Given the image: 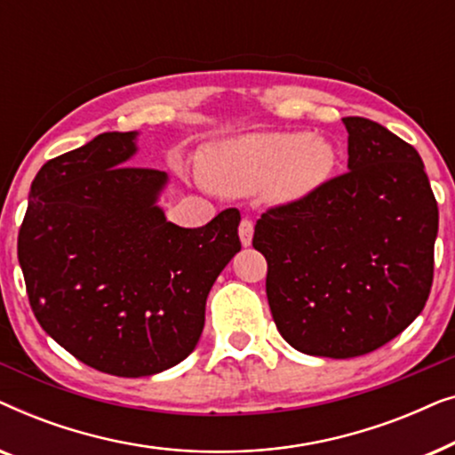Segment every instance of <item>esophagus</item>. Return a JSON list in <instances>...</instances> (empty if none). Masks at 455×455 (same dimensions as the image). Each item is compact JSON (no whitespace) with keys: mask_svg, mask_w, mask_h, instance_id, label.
Returning a JSON list of instances; mask_svg holds the SVG:
<instances>
[{"mask_svg":"<svg viewBox=\"0 0 455 455\" xmlns=\"http://www.w3.org/2000/svg\"><path fill=\"white\" fill-rule=\"evenodd\" d=\"M238 234H240L242 246H251L252 244V234H254L252 221L251 220H242L240 228H238Z\"/></svg>","mask_w":455,"mask_h":455,"instance_id":"1","label":"esophagus"}]
</instances>
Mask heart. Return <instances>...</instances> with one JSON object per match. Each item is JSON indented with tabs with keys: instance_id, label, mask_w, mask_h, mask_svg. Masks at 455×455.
<instances>
[{
	"instance_id": "obj_1",
	"label": "heart",
	"mask_w": 455,
	"mask_h": 455,
	"mask_svg": "<svg viewBox=\"0 0 455 455\" xmlns=\"http://www.w3.org/2000/svg\"><path fill=\"white\" fill-rule=\"evenodd\" d=\"M338 164L335 147L307 132H257L223 140L201 157L203 180L234 196L265 195L294 203L325 184Z\"/></svg>"
}]
</instances>
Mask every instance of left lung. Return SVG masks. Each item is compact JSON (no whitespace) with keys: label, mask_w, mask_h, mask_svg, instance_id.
I'll return each instance as SVG.
<instances>
[{"label":"left lung","mask_w":455,"mask_h":455,"mask_svg":"<svg viewBox=\"0 0 455 455\" xmlns=\"http://www.w3.org/2000/svg\"><path fill=\"white\" fill-rule=\"evenodd\" d=\"M347 170L300 201L263 213L273 321L298 352L369 354L425 308L439 211L414 147L366 117H344Z\"/></svg>","instance_id":"left-lung-1"}]
</instances>
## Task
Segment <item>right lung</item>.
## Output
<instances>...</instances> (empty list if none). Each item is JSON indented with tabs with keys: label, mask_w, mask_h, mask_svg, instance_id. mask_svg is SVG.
<instances>
[{
	"label": "right lung",
	"mask_w": 455,
	"mask_h": 455,
	"mask_svg": "<svg viewBox=\"0 0 455 455\" xmlns=\"http://www.w3.org/2000/svg\"><path fill=\"white\" fill-rule=\"evenodd\" d=\"M139 132H103L47 161L18 234L30 307L80 363L148 377L195 350L215 279L240 252V213L167 221L165 172L132 167Z\"/></svg>",
	"instance_id": "add662e5"
}]
</instances>
